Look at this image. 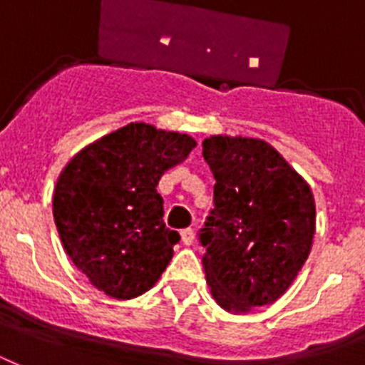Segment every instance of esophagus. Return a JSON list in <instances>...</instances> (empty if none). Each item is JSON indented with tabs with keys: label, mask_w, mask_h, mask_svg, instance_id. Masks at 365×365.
<instances>
[{
	"label": "esophagus",
	"mask_w": 365,
	"mask_h": 365,
	"mask_svg": "<svg viewBox=\"0 0 365 365\" xmlns=\"http://www.w3.org/2000/svg\"><path fill=\"white\" fill-rule=\"evenodd\" d=\"M195 240V231L193 229H183L182 231V242L185 244V246H191Z\"/></svg>",
	"instance_id": "obj_1"
}]
</instances>
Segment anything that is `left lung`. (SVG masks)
I'll return each instance as SVG.
<instances>
[{
  "instance_id": "1",
  "label": "left lung",
  "mask_w": 365,
  "mask_h": 365,
  "mask_svg": "<svg viewBox=\"0 0 365 365\" xmlns=\"http://www.w3.org/2000/svg\"><path fill=\"white\" fill-rule=\"evenodd\" d=\"M202 157L216 180L214 208L199 231L212 295L233 312L271 305L311 252V187L263 140L206 138Z\"/></svg>"
}]
</instances>
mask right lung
<instances>
[{
  "label": "right lung",
  "instance_id": "add662e5",
  "mask_svg": "<svg viewBox=\"0 0 365 365\" xmlns=\"http://www.w3.org/2000/svg\"><path fill=\"white\" fill-rule=\"evenodd\" d=\"M197 145L180 132L130 123L81 149L60 174L54 223L66 254L115 299L148 292L180 235L165 225L157 183Z\"/></svg>",
  "mask_w": 365,
  "mask_h": 365
}]
</instances>
